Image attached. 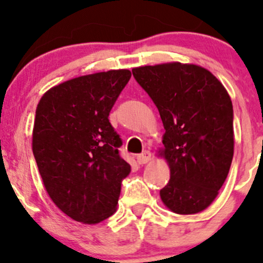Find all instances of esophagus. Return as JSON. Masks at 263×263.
<instances>
[{
    "mask_svg": "<svg viewBox=\"0 0 263 263\" xmlns=\"http://www.w3.org/2000/svg\"><path fill=\"white\" fill-rule=\"evenodd\" d=\"M137 163L140 164V165H142V164H146L150 161L151 159V153L150 151H144L142 154H140V155H137Z\"/></svg>",
    "mask_w": 263,
    "mask_h": 263,
    "instance_id": "1",
    "label": "esophagus"
}]
</instances>
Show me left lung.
Returning a JSON list of instances; mask_svg holds the SVG:
<instances>
[{"mask_svg":"<svg viewBox=\"0 0 263 263\" xmlns=\"http://www.w3.org/2000/svg\"><path fill=\"white\" fill-rule=\"evenodd\" d=\"M160 113L165 134L159 156L171 168L160 190L164 205L179 215L208 209L219 195L234 154L233 104L206 68L169 62L132 68Z\"/></svg>","mask_w":263,"mask_h":263,"instance_id":"left-lung-1","label":"left lung"}]
</instances>
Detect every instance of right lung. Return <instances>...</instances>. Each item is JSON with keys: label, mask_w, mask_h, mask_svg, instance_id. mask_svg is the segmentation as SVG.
Segmentation results:
<instances>
[{"label": "right lung", "mask_w": 263, "mask_h": 263, "mask_svg": "<svg viewBox=\"0 0 263 263\" xmlns=\"http://www.w3.org/2000/svg\"><path fill=\"white\" fill-rule=\"evenodd\" d=\"M129 70L79 76L44 92L36 107L33 154L47 193L75 221L98 224L117 210L131 165L119 156L108 116Z\"/></svg>", "instance_id": "add662e5"}]
</instances>
